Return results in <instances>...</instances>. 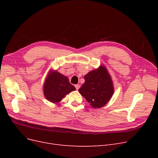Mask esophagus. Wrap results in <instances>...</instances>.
<instances>
[{"mask_svg":"<svg viewBox=\"0 0 158 158\" xmlns=\"http://www.w3.org/2000/svg\"><path fill=\"white\" fill-rule=\"evenodd\" d=\"M75 87H76V89L78 90L79 89V88H80V85H75Z\"/></svg>","mask_w":158,"mask_h":158,"instance_id":"esophagus-1","label":"esophagus"}]
</instances>
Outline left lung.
<instances>
[{"label":"left lung","mask_w":158,"mask_h":158,"mask_svg":"<svg viewBox=\"0 0 158 158\" xmlns=\"http://www.w3.org/2000/svg\"><path fill=\"white\" fill-rule=\"evenodd\" d=\"M84 79L85 82L79 89V93L95 108L105 106L114 92L112 81L106 69L101 66L89 72Z\"/></svg>","instance_id":"obj_1"}]
</instances>
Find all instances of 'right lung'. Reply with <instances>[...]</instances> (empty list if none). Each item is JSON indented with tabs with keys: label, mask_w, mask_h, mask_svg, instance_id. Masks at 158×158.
Returning <instances> with one entry per match:
<instances>
[{
	"label": "right lung",
	"mask_w": 158,
	"mask_h": 158,
	"mask_svg": "<svg viewBox=\"0 0 158 158\" xmlns=\"http://www.w3.org/2000/svg\"><path fill=\"white\" fill-rule=\"evenodd\" d=\"M76 90L70 83L68 77L57 71L51 72L44 84V95L48 101L53 103L59 102L68 94Z\"/></svg>",
	"instance_id": "1"
}]
</instances>
